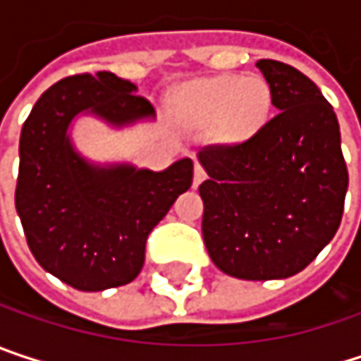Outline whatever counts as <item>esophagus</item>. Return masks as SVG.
Instances as JSON below:
<instances>
[{"mask_svg": "<svg viewBox=\"0 0 361 361\" xmlns=\"http://www.w3.org/2000/svg\"><path fill=\"white\" fill-rule=\"evenodd\" d=\"M207 178V171H204V167L200 165V163H196L194 165V185H198L200 181Z\"/></svg>", "mask_w": 361, "mask_h": 361, "instance_id": "esophagus-1", "label": "esophagus"}]
</instances>
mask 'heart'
Masks as SVG:
<instances>
[{
  "instance_id": "heart-1",
  "label": "heart",
  "mask_w": 361,
  "mask_h": 361,
  "mask_svg": "<svg viewBox=\"0 0 361 361\" xmlns=\"http://www.w3.org/2000/svg\"><path fill=\"white\" fill-rule=\"evenodd\" d=\"M176 102L198 123L217 121L219 135L226 140H247L265 123L271 94L265 79L215 77L200 79L178 92Z\"/></svg>"
}]
</instances>
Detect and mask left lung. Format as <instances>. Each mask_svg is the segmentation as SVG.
<instances>
[{
  "label": "left lung",
  "mask_w": 361,
  "mask_h": 361,
  "mask_svg": "<svg viewBox=\"0 0 361 361\" xmlns=\"http://www.w3.org/2000/svg\"><path fill=\"white\" fill-rule=\"evenodd\" d=\"M276 114L236 144H209L202 238L213 263L240 280L305 269L341 226L349 173L336 114L318 85L278 60H257Z\"/></svg>",
  "instance_id": "obj_1"
}]
</instances>
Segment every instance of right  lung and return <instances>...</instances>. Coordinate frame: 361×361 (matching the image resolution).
<instances>
[{
  "instance_id": "obj_1",
  "label": "right lung",
  "mask_w": 361,
  "mask_h": 361,
  "mask_svg": "<svg viewBox=\"0 0 361 361\" xmlns=\"http://www.w3.org/2000/svg\"><path fill=\"white\" fill-rule=\"evenodd\" d=\"M112 125L152 116L135 85L109 71L54 83L31 110L20 133L16 211L37 263L77 290L129 284L144 265L146 238L192 185L194 163L165 171L129 165L94 167L66 135L79 112Z\"/></svg>"
}]
</instances>
